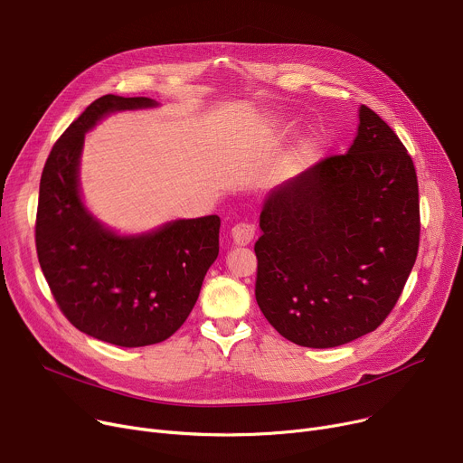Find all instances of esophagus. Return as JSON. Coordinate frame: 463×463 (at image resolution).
<instances>
[{"label": "esophagus", "instance_id": "34e87169", "mask_svg": "<svg viewBox=\"0 0 463 463\" xmlns=\"http://www.w3.org/2000/svg\"><path fill=\"white\" fill-rule=\"evenodd\" d=\"M231 232H232V240L236 245H248L257 236V227L248 222H240L232 227Z\"/></svg>", "mask_w": 463, "mask_h": 463}]
</instances>
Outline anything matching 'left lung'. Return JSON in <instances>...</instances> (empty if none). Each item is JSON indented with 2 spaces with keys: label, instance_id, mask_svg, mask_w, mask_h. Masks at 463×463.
<instances>
[{
  "label": "left lung",
  "instance_id": "obj_1",
  "mask_svg": "<svg viewBox=\"0 0 463 463\" xmlns=\"http://www.w3.org/2000/svg\"><path fill=\"white\" fill-rule=\"evenodd\" d=\"M255 298L290 343L335 348L374 331L404 290L419 251L413 160L361 106L357 136L275 188L260 212Z\"/></svg>",
  "mask_w": 463,
  "mask_h": 463
}]
</instances>
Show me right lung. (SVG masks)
<instances>
[{"instance_id":"right-lung-1","label":"right lung","mask_w":463,"mask_h":463,"mask_svg":"<svg viewBox=\"0 0 463 463\" xmlns=\"http://www.w3.org/2000/svg\"><path fill=\"white\" fill-rule=\"evenodd\" d=\"M148 106L154 102L145 97L106 95L85 108L44 164L35 222L37 257L61 313L80 331L122 348L162 343L186 322L220 253L218 215L122 238L81 204L85 132L109 111Z\"/></svg>"}]
</instances>
